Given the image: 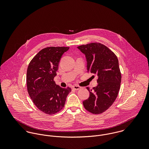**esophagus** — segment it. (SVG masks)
<instances>
[{
    "label": "esophagus",
    "mask_w": 149,
    "mask_h": 149,
    "mask_svg": "<svg viewBox=\"0 0 149 149\" xmlns=\"http://www.w3.org/2000/svg\"><path fill=\"white\" fill-rule=\"evenodd\" d=\"M81 88V86H78V85H74V86H73V89H74V90H76V91L80 89Z\"/></svg>",
    "instance_id": "1"
}]
</instances>
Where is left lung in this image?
<instances>
[{"instance_id": "obj_1", "label": "left lung", "mask_w": 149, "mask_h": 149, "mask_svg": "<svg viewBox=\"0 0 149 149\" xmlns=\"http://www.w3.org/2000/svg\"><path fill=\"white\" fill-rule=\"evenodd\" d=\"M77 48L85 55L87 72L98 76V84L93 88V92L86 88L90 95L83 105L89 112L100 114L112 106L120 89L122 76L118 59L112 50L100 43H90Z\"/></svg>"}]
</instances>
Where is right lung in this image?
Here are the masks:
<instances>
[{
	"mask_svg": "<svg viewBox=\"0 0 149 149\" xmlns=\"http://www.w3.org/2000/svg\"><path fill=\"white\" fill-rule=\"evenodd\" d=\"M69 47H47L40 50L29 64L26 83L29 95L40 111L48 115L55 114L64 107L71 88L56 85L57 75L62 55Z\"/></svg>",
	"mask_w": 149,
	"mask_h": 149,
	"instance_id": "right-lung-1",
	"label": "right lung"
}]
</instances>
